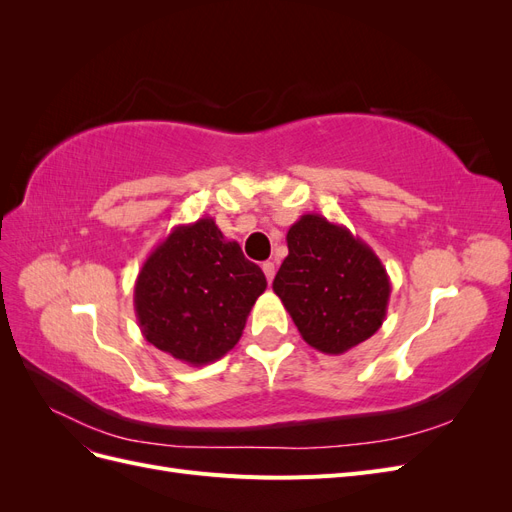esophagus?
<instances>
[{"label": "esophagus", "instance_id": "1", "mask_svg": "<svg viewBox=\"0 0 512 512\" xmlns=\"http://www.w3.org/2000/svg\"><path fill=\"white\" fill-rule=\"evenodd\" d=\"M262 271H265V275H267V282L271 284V282H273V277H275V262H271V260L262 262Z\"/></svg>", "mask_w": 512, "mask_h": 512}]
</instances>
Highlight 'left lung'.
<instances>
[{"instance_id": "8db88e82", "label": "left lung", "mask_w": 512, "mask_h": 512, "mask_svg": "<svg viewBox=\"0 0 512 512\" xmlns=\"http://www.w3.org/2000/svg\"><path fill=\"white\" fill-rule=\"evenodd\" d=\"M286 243L273 292L309 346L344 354L382 327L391 282L365 241L342 224L305 213L290 226Z\"/></svg>"}]
</instances>
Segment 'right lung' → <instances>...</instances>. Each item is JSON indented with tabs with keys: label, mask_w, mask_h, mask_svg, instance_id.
<instances>
[{
	"label": "right lung",
	"mask_w": 512,
	"mask_h": 512,
	"mask_svg": "<svg viewBox=\"0 0 512 512\" xmlns=\"http://www.w3.org/2000/svg\"><path fill=\"white\" fill-rule=\"evenodd\" d=\"M267 277L211 218L181 224L143 262L134 312L149 344L200 367L237 346Z\"/></svg>",
	"instance_id": "1"
}]
</instances>
